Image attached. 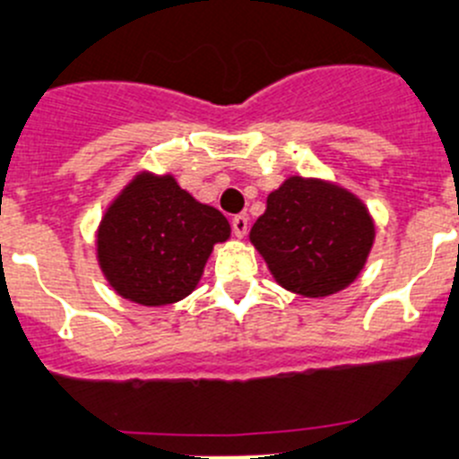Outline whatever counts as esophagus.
<instances>
[{
  "mask_svg": "<svg viewBox=\"0 0 459 459\" xmlns=\"http://www.w3.org/2000/svg\"><path fill=\"white\" fill-rule=\"evenodd\" d=\"M247 227H250V222H247L246 216H234L232 218V230H234V234H237L238 238L246 237Z\"/></svg>",
  "mask_w": 459,
  "mask_h": 459,
  "instance_id": "1",
  "label": "esophagus"
}]
</instances>
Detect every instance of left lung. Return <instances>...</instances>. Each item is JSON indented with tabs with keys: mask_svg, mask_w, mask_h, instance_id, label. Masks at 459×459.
<instances>
[{
	"mask_svg": "<svg viewBox=\"0 0 459 459\" xmlns=\"http://www.w3.org/2000/svg\"><path fill=\"white\" fill-rule=\"evenodd\" d=\"M376 238L364 202L323 179L289 178L266 200L250 230L277 284L305 298H325L357 280Z\"/></svg>",
	"mask_w": 459,
	"mask_h": 459,
	"instance_id": "left-lung-1",
	"label": "left lung"
}]
</instances>
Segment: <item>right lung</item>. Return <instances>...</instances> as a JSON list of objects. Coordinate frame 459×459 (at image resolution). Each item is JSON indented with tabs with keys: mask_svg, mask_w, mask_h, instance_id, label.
Here are the masks:
<instances>
[{
	"mask_svg": "<svg viewBox=\"0 0 459 459\" xmlns=\"http://www.w3.org/2000/svg\"><path fill=\"white\" fill-rule=\"evenodd\" d=\"M218 209L197 202L172 175L138 172L98 227V262L117 296L172 305L200 281L213 246L230 238Z\"/></svg>",
	"mask_w": 459,
	"mask_h": 459,
	"instance_id": "add662e5",
	"label": "right lung"
}]
</instances>
